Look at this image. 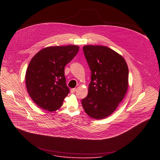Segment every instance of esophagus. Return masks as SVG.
Here are the masks:
<instances>
[{
  "label": "esophagus",
  "mask_w": 160,
  "mask_h": 160,
  "mask_svg": "<svg viewBox=\"0 0 160 160\" xmlns=\"http://www.w3.org/2000/svg\"><path fill=\"white\" fill-rule=\"evenodd\" d=\"M76 89H75V88L71 89V93H74L76 92Z\"/></svg>",
  "instance_id": "esophagus-1"
}]
</instances>
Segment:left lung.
I'll list each match as a JSON object with an SVG mask.
<instances>
[{
	"label": "left lung",
	"instance_id": "obj_1",
	"mask_svg": "<svg viewBox=\"0 0 160 160\" xmlns=\"http://www.w3.org/2000/svg\"><path fill=\"white\" fill-rule=\"evenodd\" d=\"M83 51L91 71V81L82 105L92 118L103 119L114 112L126 93L128 65L121 55L107 47L85 46Z\"/></svg>",
	"mask_w": 160,
	"mask_h": 160
}]
</instances>
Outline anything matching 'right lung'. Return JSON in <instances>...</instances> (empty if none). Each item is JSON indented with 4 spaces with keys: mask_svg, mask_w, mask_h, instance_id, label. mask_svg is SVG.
I'll return each instance as SVG.
<instances>
[{
    "mask_svg": "<svg viewBox=\"0 0 160 160\" xmlns=\"http://www.w3.org/2000/svg\"><path fill=\"white\" fill-rule=\"evenodd\" d=\"M77 46L48 47L31 59L26 72V86L32 100L49 112L60 108L69 92L65 67L76 55Z\"/></svg>",
    "mask_w": 160,
    "mask_h": 160,
    "instance_id": "obj_1",
    "label": "right lung"
}]
</instances>
